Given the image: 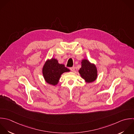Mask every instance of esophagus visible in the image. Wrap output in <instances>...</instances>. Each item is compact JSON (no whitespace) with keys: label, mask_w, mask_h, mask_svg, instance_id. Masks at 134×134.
I'll return each instance as SVG.
<instances>
[{"label":"esophagus","mask_w":134,"mask_h":134,"mask_svg":"<svg viewBox=\"0 0 134 134\" xmlns=\"http://www.w3.org/2000/svg\"><path fill=\"white\" fill-rule=\"evenodd\" d=\"M69 69H70V70L71 71H74V70H75V67H70V68H69Z\"/></svg>","instance_id":"esophagus-1"}]
</instances>
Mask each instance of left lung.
Segmentation results:
<instances>
[{
  "label": "left lung",
  "instance_id": "left-lung-1",
  "mask_svg": "<svg viewBox=\"0 0 134 134\" xmlns=\"http://www.w3.org/2000/svg\"><path fill=\"white\" fill-rule=\"evenodd\" d=\"M81 64V67L79 70L81 77L87 82L94 81L97 78V69L96 66L91 64L87 59L82 60Z\"/></svg>",
  "mask_w": 134,
  "mask_h": 134
}]
</instances>
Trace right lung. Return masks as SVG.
I'll return each mask as SVG.
<instances>
[{
  "instance_id": "obj_1",
  "label": "right lung",
  "mask_w": 134,
  "mask_h": 134,
  "mask_svg": "<svg viewBox=\"0 0 134 134\" xmlns=\"http://www.w3.org/2000/svg\"><path fill=\"white\" fill-rule=\"evenodd\" d=\"M69 71L64 65L59 64L54 58L47 60L43 68V74L45 81L54 86L57 84L62 74Z\"/></svg>"
}]
</instances>
